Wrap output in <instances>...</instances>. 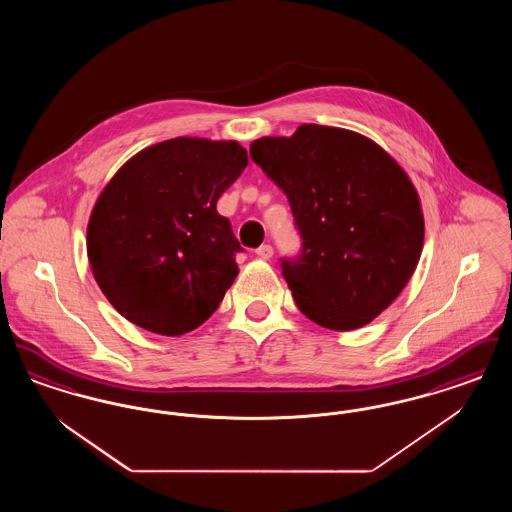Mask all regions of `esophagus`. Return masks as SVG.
<instances>
[{
    "mask_svg": "<svg viewBox=\"0 0 512 512\" xmlns=\"http://www.w3.org/2000/svg\"><path fill=\"white\" fill-rule=\"evenodd\" d=\"M272 253H274V249H272V245L268 244H263L261 247L255 249V255H257L259 259H265V261H268V259L272 257Z\"/></svg>",
    "mask_w": 512,
    "mask_h": 512,
    "instance_id": "esophagus-1",
    "label": "esophagus"
}]
</instances>
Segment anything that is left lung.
<instances>
[{
    "label": "left lung",
    "mask_w": 512,
    "mask_h": 512,
    "mask_svg": "<svg viewBox=\"0 0 512 512\" xmlns=\"http://www.w3.org/2000/svg\"><path fill=\"white\" fill-rule=\"evenodd\" d=\"M251 159L288 195L301 251L282 259L299 311L328 330H355L407 286L424 244L409 176L365 136L303 124L261 138Z\"/></svg>",
    "instance_id": "left-lung-1"
}]
</instances>
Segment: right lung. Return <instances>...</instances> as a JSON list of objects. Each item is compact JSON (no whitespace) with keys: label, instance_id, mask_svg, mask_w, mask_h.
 Segmentation results:
<instances>
[{"label":"right lung","instance_id":"obj_1","mask_svg":"<svg viewBox=\"0 0 512 512\" xmlns=\"http://www.w3.org/2000/svg\"><path fill=\"white\" fill-rule=\"evenodd\" d=\"M245 167L238 142L174 138L111 178L88 222V259L122 317L180 336L217 311L244 251L217 201Z\"/></svg>","mask_w":512,"mask_h":512}]
</instances>
